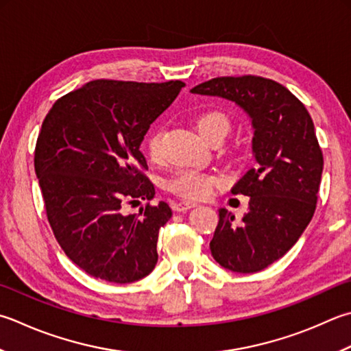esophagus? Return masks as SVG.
<instances>
[{"label":"esophagus","instance_id":"1","mask_svg":"<svg viewBox=\"0 0 351 351\" xmlns=\"http://www.w3.org/2000/svg\"><path fill=\"white\" fill-rule=\"evenodd\" d=\"M193 207H196V204L195 202H178V204H175V211H180V213H185L187 210H190V208H193Z\"/></svg>","mask_w":351,"mask_h":351}]
</instances>
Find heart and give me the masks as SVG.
<instances>
[{
    "instance_id": "heart-1",
    "label": "heart",
    "mask_w": 351,
    "mask_h": 351,
    "mask_svg": "<svg viewBox=\"0 0 351 351\" xmlns=\"http://www.w3.org/2000/svg\"><path fill=\"white\" fill-rule=\"evenodd\" d=\"M195 128L197 134L205 141L215 138H223L230 130V121L226 115L219 111H207L199 114L195 119ZM146 150L154 162L161 161L162 158V130L154 129L146 136ZM219 184V178L211 173H202L196 170H181L171 176L167 182V189L171 193L182 199L199 201L211 195L213 189Z\"/></svg>"
}]
</instances>
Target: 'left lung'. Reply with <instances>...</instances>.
<instances>
[{"label":"left lung","mask_w":351,"mask_h":351,"mask_svg":"<svg viewBox=\"0 0 351 351\" xmlns=\"http://www.w3.org/2000/svg\"><path fill=\"white\" fill-rule=\"evenodd\" d=\"M191 93L234 101L252 120L257 164L231 190L250 196V210L242 222L219 210L210 250L225 269L258 272L297 243L317 208L324 158L312 117L289 89L260 75L216 77Z\"/></svg>","instance_id":"8db88e82"}]
</instances>
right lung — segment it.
<instances>
[{
	"label": "right lung",
	"instance_id": "right-lung-1",
	"mask_svg": "<svg viewBox=\"0 0 351 351\" xmlns=\"http://www.w3.org/2000/svg\"><path fill=\"white\" fill-rule=\"evenodd\" d=\"M184 86L93 80L62 95L45 115L34 171L47 219L66 257L89 276L125 285L154 271L158 231L171 210L147 202L138 215H126L125 205L155 195L140 146Z\"/></svg>",
	"mask_w": 351,
	"mask_h": 351
}]
</instances>
